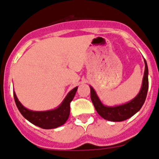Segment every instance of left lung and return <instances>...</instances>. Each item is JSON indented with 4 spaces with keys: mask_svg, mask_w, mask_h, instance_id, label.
<instances>
[{
    "mask_svg": "<svg viewBox=\"0 0 159 159\" xmlns=\"http://www.w3.org/2000/svg\"><path fill=\"white\" fill-rule=\"evenodd\" d=\"M144 63H145V71H144L141 89L134 98L125 104L116 107L105 106L100 101L94 89L90 86L91 99H92L96 111L102 118L106 120L111 121V122H122V121L131 118L140 110L145 102L148 88H149L148 67L145 58H144Z\"/></svg>",
    "mask_w": 159,
    "mask_h": 159,
    "instance_id": "left-lung-1",
    "label": "left lung"
}]
</instances>
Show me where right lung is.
I'll return each instance as SVG.
<instances>
[{
  "label": "right lung",
  "mask_w": 159,
  "mask_h": 159,
  "mask_svg": "<svg viewBox=\"0 0 159 159\" xmlns=\"http://www.w3.org/2000/svg\"><path fill=\"white\" fill-rule=\"evenodd\" d=\"M78 87H75L67 94L62 103L55 110L47 111H32L28 110L19 102L13 92L14 100L19 112L32 124L44 129H52L62 125L68 119L70 111V102L74 99Z\"/></svg>",
  "instance_id": "add662e5"
}]
</instances>
